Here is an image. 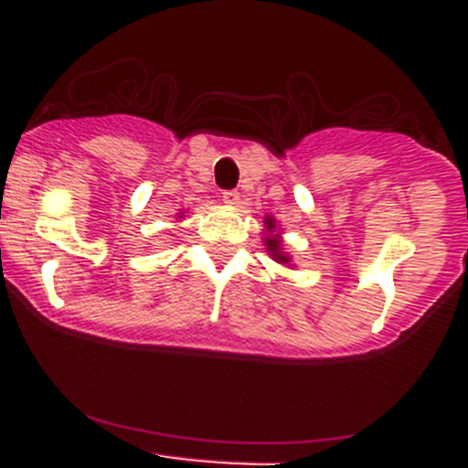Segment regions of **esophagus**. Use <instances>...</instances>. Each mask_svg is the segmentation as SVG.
I'll use <instances>...</instances> for the list:
<instances>
[{"mask_svg": "<svg viewBox=\"0 0 468 468\" xmlns=\"http://www.w3.org/2000/svg\"><path fill=\"white\" fill-rule=\"evenodd\" d=\"M222 201H225L227 206H237L239 201H241V192H237V189H225V192H222Z\"/></svg>", "mask_w": 468, "mask_h": 468, "instance_id": "1", "label": "esophagus"}]
</instances>
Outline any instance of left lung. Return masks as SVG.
I'll return each mask as SVG.
<instances>
[{"instance_id": "obj_1", "label": "left lung", "mask_w": 468, "mask_h": 468, "mask_svg": "<svg viewBox=\"0 0 468 468\" xmlns=\"http://www.w3.org/2000/svg\"><path fill=\"white\" fill-rule=\"evenodd\" d=\"M267 229H274V222L267 220ZM279 246H281V241H279V239H276V237L267 239V248H270V253L274 255V258L279 260V262H288V258H285V255H281V253H279Z\"/></svg>"}]
</instances>
